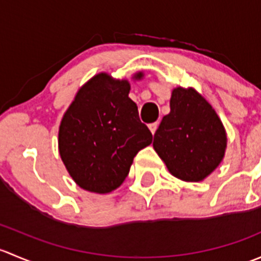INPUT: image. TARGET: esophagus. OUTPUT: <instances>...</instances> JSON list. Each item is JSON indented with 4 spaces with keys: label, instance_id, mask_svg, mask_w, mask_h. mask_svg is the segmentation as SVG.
<instances>
[{
    "label": "esophagus",
    "instance_id": "34e87169",
    "mask_svg": "<svg viewBox=\"0 0 261 261\" xmlns=\"http://www.w3.org/2000/svg\"><path fill=\"white\" fill-rule=\"evenodd\" d=\"M149 128H150V131H151L152 135H154L155 131H156V128H158V122H152V123H150V125H149Z\"/></svg>",
    "mask_w": 261,
    "mask_h": 261
}]
</instances>
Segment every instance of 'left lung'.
Listing matches in <instances>:
<instances>
[{
    "mask_svg": "<svg viewBox=\"0 0 261 261\" xmlns=\"http://www.w3.org/2000/svg\"><path fill=\"white\" fill-rule=\"evenodd\" d=\"M152 146L170 174L184 181H201L222 162L227 135L201 93L192 87H177L170 97V112L163 117Z\"/></svg>",
    "mask_w": 261,
    "mask_h": 261,
    "instance_id": "obj_1",
    "label": "left lung"
}]
</instances>
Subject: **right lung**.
<instances>
[{"label":"right lung","instance_id":"add662e5","mask_svg":"<svg viewBox=\"0 0 261 261\" xmlns=\"http://www.w3.org/2000/svg\"><path fill=\"white\" fill-rule=\"evenodd\" d=\"M143 77L138 72L133 78ZM128 93L127 80L98 73L81 87L60 121V158L72 179L86 191H115L127 177L135 155L151 144V133Z\"/></svg>","mask_w":261,"mask_h":261}]
</instances>
